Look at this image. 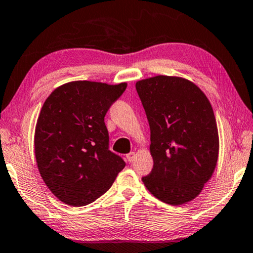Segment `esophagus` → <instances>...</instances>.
<instances>
[{
    "instance_id": "esophagus-1",
    "label": "esophagus",
    "mask_w": 253,
    "mask_h": 253,
    "mask_svg": "<svg viewBox=\"0 0 253 253\" xmlns=\"http://www.w3.org/2000/svg\"><path fill=\"white\" fill-rule=\"evenodd\" d=\"M134 158H135V153H134V151H132V153H129V154L126 155V159H127V162H129V163L133 162Z\"/></svg>"
}]
</instances>
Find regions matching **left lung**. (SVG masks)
I'll return each instance as SVG.
<instances>
[{
    "mask_svg": "<svg viewBox=\"0 0 253 253\" xmlns=\"http://www.w3.org/2000/svg\"><path fill=\"white\" fill-rule=\"evenodd\" d=\"M135 89L150 127L154 167L142 182L169 205L194 199L211 177L218 158V131L211 103L191 81L157 76Z\"/></svg>",
    "mask_w": 253,
    "mask_h": 253,
    "instance_id": "1",
    "label": "left lung"
}]
</instances>
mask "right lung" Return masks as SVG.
<instances>
[{
	"mask_svg": "<svg viewBox=\"0 0 253 253\" xmlns=\"http://www.w3.org/2000/svg\"><path fill=\"white\" fill-rule=\"evenodd\" d=\"M126 84L73 81L42 105L35 131V156L42 180L62 203L80 207L107 191L126 166L110 150L104 118Z\"/></svg>",
	"mask_w": 253,
	"mask_h": 253,
	"instance_id": "add662e5",
	"label": "right lung"
}]
</instances>
